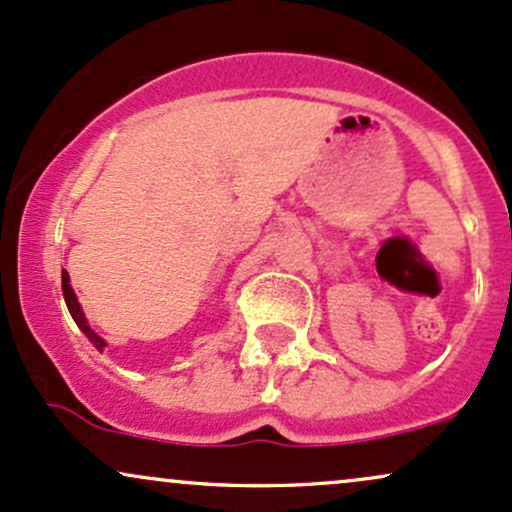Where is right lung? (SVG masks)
Wrapping results in <instances>:
<instances>
[{
  "mask_svg": "<svg viewBox=\"0 0 512 512\" xmlns=\"http://www.w3.org/2000/svg\"><path fill=\"white\" fill-rule=\"evenodd\" d=\"M62 292H64V302H66V309H69V314H71V318H74L76 321V326L83 330V333H86V338L93 342L95 345V350H105V345L107 342L100 338L98 333H95V330H90V326H88V321H86V316H83V311H81V304H78V299H76V294H74V290H71V285H69V273H66V270H62Z\"/></svg>",
  "mask_w": 512,
  "mask_h": 512,
  "instance_id": "obj_1",
  "label": "right lung"
}]
</instances>
